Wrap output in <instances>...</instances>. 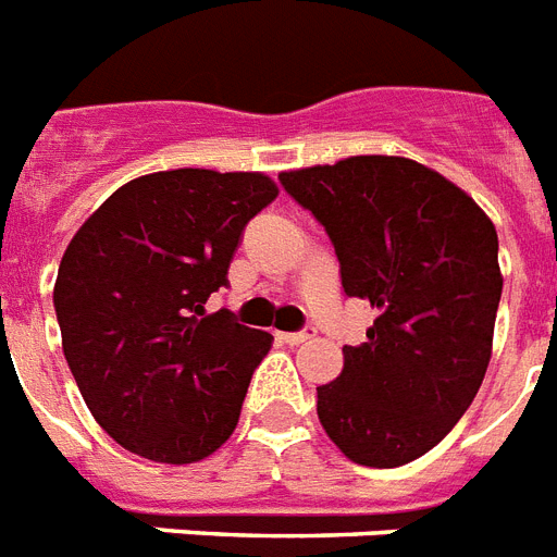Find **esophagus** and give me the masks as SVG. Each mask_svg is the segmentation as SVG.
<instances>
[{"mask_svg": "<svg viewBox=\"0 0 557 557\" xmlns=\"http://www.w3.org/2000/svg\"><path fill=\"white\" fill-rule=\"evenodd\" d=\"M283 337V343H288V346H297V343H306L314 337V329L311 325H306L302 332H288V334H280Z\"/></svg>", "mask_w": 557, "mask_h": 557, "instance_id": "34e87169", "label": "esophagus"}]
</instances>
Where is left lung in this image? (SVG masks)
<instances>
[{
	"label": "left lung",
	"mask_w": 557,
	"mask_h": 557,
	"mask_svg": "<svg viewBox=\"0 0 557 557\" xmlns=\"http://www.w3.org/2000/svg\"><path fill=\"white\" fill-rule=\"evenodd\" d=\"M341 260L343 292L372 302L366 343L318 386V418L360 467L426 455L472 406L492 357L504 277L498 234L478 202L406 157H349L286 171Z\"/></svg>",
	"instance_id": "left-lung-1"
}]
</instances>
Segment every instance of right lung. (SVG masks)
I'll return each mask as SVG.
<instances>
[{"label":"right lung","mask_w":557,"mask_h":557,"mask_svg":"<svg viewBox=\"0 0 557 557\" xmlns=\"http://www.w3.org/2000/svg\"><path fill=\"white\" fill-rule=\"evenodd\" d=\"M274 197L257 171H157L116 188L65 248L62 351L90 414L139 458L194 463L232 437L274 337L206 302Z\"/></svg>","instance_id":"1"}]
</instances>
